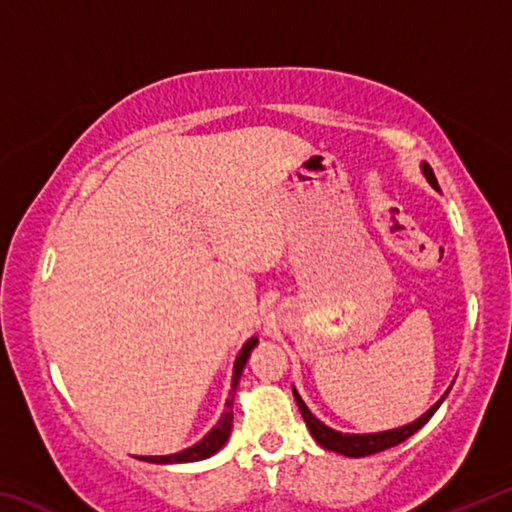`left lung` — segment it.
<instances>
[{
	"instance_id": "8db88e82",
	"label": "left lung",
	"mask_w": 512,
	"mask_h": 512,
	"mask_svg": "<svg viewBox=\"0 0 512 512\" xmlns=\"http://www.w3.org/2000/svg\"><path fill=\"white\" fill-rule=\"evenodd\" d=\"M420 169L424 173V178H427V183L436 189V192H440L438 187V180L436 176H433V171L427 162L420 164ZM449 393V388H447ZM447 393L440 397V400L431 406V409L427 413H422L418 420H413L409 424H404V427H397V429H388V431H375V433H343V431H336L332 427H327L325 422H320L314 413H311L307 409V404L302 397L298 395L296 386H293V397H296L298 402V409L302 413V418H305L307 427H309V433L314 436L316 443L323 447V449H329V452H336V454H343V456H350V458H361V456H370V454H377V452H384V449H391L395 445L404 443L406 438H411L415 431L422 429L424 424L429 422V418L433 413L438 411V406L445 402Z\"/></svg>"
}]
</instances>
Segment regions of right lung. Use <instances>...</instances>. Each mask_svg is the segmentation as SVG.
<instances>
[{
    "mask_svg": "<svg viewBox=\"0 0 512 512\" xmlns=\"http://www.w3.org/2000/svg\"><path fill=\"white\" fill-rule=\"evenodd\" d=\"M257 336L253 339H248L244 343V348H241L239 357L235 361V368H232V384H230V397L228 402H225V411L221 415V420L216 422V427H212V431L207 433L203 440H198L196 445L183 449V452L178 454H169V456H137L140 461L146 463H158V465H171V463H196V461H205V458H210L212 454L219 452V449L228 443L230 438V431H232V402H235V391L239 386V379H241V372L246 368V361L250 357V352L257 345Z\"/></svg>",
    "mask_w": 512,
    "mask_h": 512,
    "instance_id": "add662e5",
    "label": "right lung"
}]
</instances>
